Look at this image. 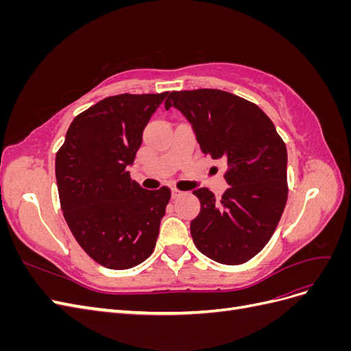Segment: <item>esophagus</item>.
<instances>
[{"label": "esophagus", "instance_id": "obj_1", "mask_svg": "<svg viewBox=\"0 0 351 351\" xmlns=\"http://www.w3.org/2000/svg\"><path fill=\"white\" fill-rule=\"evenodd\" d=\"M171 193H173V199H177V197H180V196L183 195L182 190H178V189H176V187L171 189Z\"/></svg>", "mask_w": 351, "mask_h": 351}]
</instances>
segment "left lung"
<instances>
[{
    "instance_id": "obj_1",
    "label": "left lung",
    "mask_w": 351,
    "mask_h": 351,
    "mask_svg": "<svg viewBox=\"0 0 351 351\" xmlns=\"http://www.w3.org/2000/svg\"><path fill=\"white\" fill-rule=\"evenodd\" d=\"M169 107L192 123L202 152L227 164L230 187L221 199L206 187L193 192L200 200L190 224L195 246L224 265L250 261L271 240L289 196L284 141L256 104L226 90H173Z\"/></svg>"
}]
</instances>
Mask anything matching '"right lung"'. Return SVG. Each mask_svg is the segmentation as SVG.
I'll return each instance as SVG.
<instances>
[{
    "label": "right lung",
    "mask_w": 351,
    "mask_h": 351,
    "mask_svg": "<svg viewBox=\"0 0 351 351\" xmlns=\"http://www.w3.org/2000/svg\"><path fill=\"white\" fill-rule=\"evenodd\" d=\"M167 95L121 93L97 102L74 117L57 152L62 215L80 247L105 268H133L154 252L171 190H145L127 168Z\"/></svg>",
    "instance_id": "add662e5"
}]
</instances>
